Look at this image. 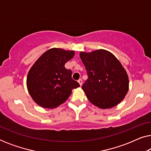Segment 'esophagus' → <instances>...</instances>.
I'll return each mask as SVG.
<instances>
[{
    "mask_svg": "<svg viewBox=\"0 0 151 151\" xmlns=\"http://www.w3.org/2000/svg\"><path fill=\"white\" fill-rule=\"evenodd\" d=\"M78 83H79V84H80V86H81L82 85V80L81 79H80L79 80H78Z\"/></svg>",
    "mask_w": 151,
    "mask_h": 151,
    "instance_id": "obj_1",
    "label": "esophagus"
}]
</instances>
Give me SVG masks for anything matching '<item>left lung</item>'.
Listing matches in <instances>:
<instances>
[{
	"label": "left lung",
	"instance_id": "8db88e82",
	"mask_svg": "<svg viewBox=\"0 0 151 151\" xmlns=\"http://www.w3.org/2000/svg\"><path fill=\"white\" fill-rule=\"evenodd\" d=\"M88 79L82 88L91 103L100 109H110L124 100L129 90V77L113 53L99 49L80 53Z\"/></svg>",
	"mask_w": 151,
	"mask_h": 151
}]
</instances>
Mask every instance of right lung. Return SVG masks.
<instances>
[{"label": "right lung", "mask_w": 151, "mask_h": 151, "mask_svg": "<svg viewBox=\"0 0 151 151\" xmlns=\"http://www.w3.org/2000/svg\"><path fill=\"white\" fill-rule=\"evenodd\" d=\"M74 51L52 48L45 52L29 71L27 86L31 97L43 108L53 109L65 102L73 88L79 87L72 71L65 67Z\"/></svg>", "instance_id": "obj_1"}]
</instances>
